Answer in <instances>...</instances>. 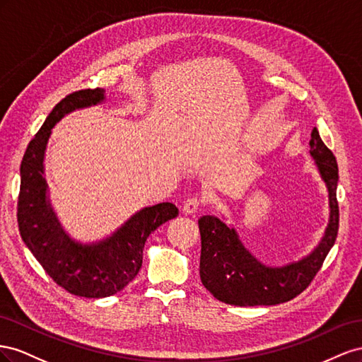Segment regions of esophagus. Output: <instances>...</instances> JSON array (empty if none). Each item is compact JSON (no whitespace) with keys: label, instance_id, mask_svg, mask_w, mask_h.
Here are the masks:
<instances>
[{"label":"esophagus","instance_id":"34e87169","mask_svg":"<svg viewBox=\"0 0 362 362\" xmlns=\"http://www.w3.org/2000/svg\"><path fill=\"white\" fill-rule=\"evenodd\" d=\"M200 206H202L200 199L189 197V199H187V200L183 202V212L188 214V215H192V214H195V212L200 209Z\"/></svg>","mask_w":362,"mask_h":362}]
</instances>
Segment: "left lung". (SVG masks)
Returning a JSON list of instances; mask_svg holds the SVG:
<instances>
[{
	"label": "left lung",
	"instance_id": "8db88e82",
	"mask_svg": "<svg viewBox=\"0 0 362 362\" xmlns=\"http://www.w3.org/2000/svg\"><path fill=\"white\" fill-rule=\"evenodd\" d=\"M309 147L327 187L330 214L322 241L303 259L284 267H268L245 249L233 227L226 226L214 215L200 216V279L206 290L220 302L235 306L284 303L303 293L322 268L338 235V165L315 127Z\"/></svg>",
	"mask_w": 362,
	"mask_h": 362
}]
</instances>
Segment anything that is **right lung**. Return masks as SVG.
<instances>
[{
	"instance_id": "obj_1",
	"label": "right lung",
	"mask_w": 362,
	"mask_h": 362,
	"mask_svg": "<svg viewBox=\"0 0 362 362\" xmlns=\"http://www.w3.org/2000/svg\"><path fill=\"white\" fill-rule=\"evenodd\" d=\"M105 89H81L54 106L42 127L30 141L21 162L18 227L21 238L42 265L47 274L68 293L101 298L121 291L142 265V250L148 235L179 215L173 203L144 208L124 223L109 238L81 244L62 229L48 200L44 158L51 129L66 113L98 105Z\"/></svg>"
}]
</instances>
